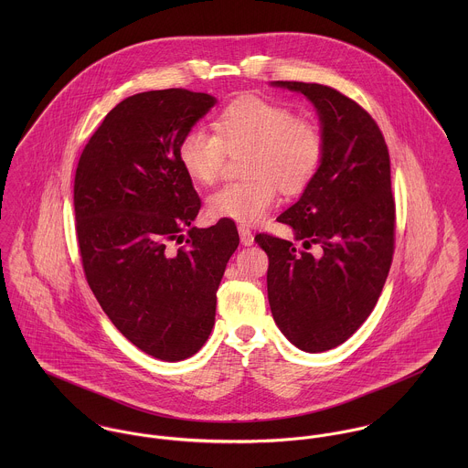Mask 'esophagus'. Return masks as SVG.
<instances>
[{
	"label": "esophagus",
	"mask_w": 468,
	"mask_h": 468,
	"mask_svg": "<svg viewBox=\"0 0 468 468\" xmlns=\"http://www.w3.org/2000/svg\"><path fill=\"white\" fill-rule=\"evenodd\" d=\"M238 232H239V239H241V245H245V247H250V245L254 243V234H252V230H250L249 227H245V225H239V227H238Z\"/></svg>",
	"instance_id": "1"
}]
</instances>
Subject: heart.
<instances>
[{
    "label": "heart",
    "mask_w": 468,
    "mask_h": 468,
    "mask_svg": "<svg viewBox=\"0 0 468 468\" xmlns=\"http://www.w3.org/2000/svg\"><path fill=\"white\" fill-rule=\"evenodd\" d=\"M214 132L191 128L178 142V162L195 182H216L229 154H240L243 180L216 189L207 207L214 218L238 223L261 221L277 191L303 193L317 176L326 142L321 126L288 106L256 95L230 101L214 119Z\"/></svg>",
    "instance_id": "obj_1"
}]
</instances>
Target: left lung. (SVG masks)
I'll return each mask as SVG.
<instances>
[{"mask_svg": "<svg viewBox=\"0 0 468 468\" xmlns=\"http://www.w3.org/2000/svg\"><path fill=\"white\" fill-rule=\"evenodd\" d=\"M301 91L319 112L326 153L301 200L277 221L304 249L267 232L256 236L268 256V303L275 324L299 349L328 351L371 315L395 254L397 208L391 160L375 119L353 99L317 82L275 80Z\"/></svg>", "mask_w": 468, "mask_h": 468, "instance_id": "8db88e82", "label": "left lung"}]
</instances>
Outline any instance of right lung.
<instances>
[{"label":"right lung","instance_id":"add662e5","mask_svg":"<svg viewBox=\"0 0 468 468\" xmlns=\"http://www.w3.org/2000/svg\"><path fill=\"white\" fill-rule=\"evenodd\" d=\"M214 102L184 88L132 95L104 117L75 169L86 281L115 328L165 362L207 342L219 281L239 245L232 219L191 227L201 201L178 162L182 134Z\"/></svg>","mask_w":468,"mask_h":468}]
</instances>
